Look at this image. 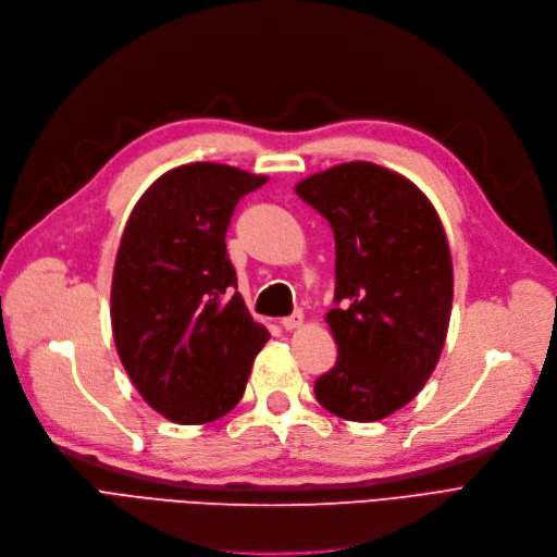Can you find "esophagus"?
I'll list each match as a JSON object with an SVG mask.
<instances>
[{
	"label": "esophagus",
	"mask_w": 557,
	"mask_h": 557,
	"mask_svg": "<svg viewBox=\"0 0 557 557\" xmlns=\"http://www.w3.org/2000/svg\"><path fill=\"white\" fill-rule=\"evenodd\" d=\"M302 321H305V313H302V311H294L292 317H284L280 323H282V327H284V330L292 332V330L300 327V325H302Z\"/></svg>",
	"instance_id": "1"
}]
</instances>
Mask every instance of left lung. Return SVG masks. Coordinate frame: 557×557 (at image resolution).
Here are the masks:
<instances>
[{
    "label": "left lung",
    "mask_w": 557,
    "mask_h": 557,
    "mask_svg": "<svg viewBox=\"0 0 557 557\" xmlns=\"http://www.w3.org/2000/svg\"><path fill=\"white\" fill-rule=\"evenodd\" d=\"M330 223L336 364L313 394L346 421L405 407L437 367L453 307V261L437 211L398 173L369 161L334 165L296 186Z\"/></svg>",
    "instance_id": "left-lung-1"
}]
</instances>
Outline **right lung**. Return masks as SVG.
Wrapping results in <instances>:
<instances>
[{
	"instance_id": "1",
	"label": "right lung",
	"mask_w": 557,
	"mask_h": 557,
	"mask_svg": "<svg viewBox=\"0 0 557 557\" xmlns=\"http://www.w3.org/2000/svg\"><path fill=\"white\" fill-rule=\"evenodd\" d=\"M265 182L223 163L180 165L143 193L120 238L115 348L145 403L180 425L225 417L271 336L236 292L225 246L234 207Z\"/></svg>"
}]
</instances>
